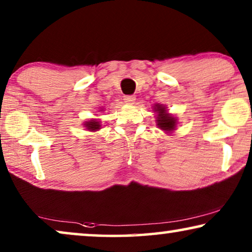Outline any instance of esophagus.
<instances>
[{
  "mask_svg": "<svg viewBox=\"0 0 252 252\" xmlns=\"http://www.w3.org/2000/svg\"><path fill=\"white\" fill-rule=\"evenodd\" d=\"M124 101H125L126 103H128V104H132V103H134V101H135V96L134 95L124 96Z\"/></svg>",
  "mask_w": 252,
  "mask_h": 252,
  "instance_id": "esophagus-1",
  "label": "esophagus"
}]
</instances>
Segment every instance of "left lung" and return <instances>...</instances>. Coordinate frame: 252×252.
<instances>
[{
  "label": "left lung",
  "instance_id": "1",
  "mask_svg": "<svg viewBox=\"0 0 252 252\" xmlns=\"http://www.w3.org/2000/svg\"><path fill=\"white\" fill-rule=\"evenodd\" d=\"M156 111H158V116H157V125L159 126V128L164 129V130H173L175 128V120L174 117H172L171 115L166 113V109L163 108L161 105H156L155 108Z\"/></svg>",
  "mask_w": 252,
  "mask_h": 252
}]
</instances>
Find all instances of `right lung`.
<instances>
[{
    "mask_svg": "<svg viewBox=\"0 0 252 252\" xmlns=\"http://www.w3.org/2000/svg\"><path fill=\"white\" fill-rule=\"evenodd\" d=\"M85 125L88 129H91V130H97V129H99V127H101L99 126V123L96 122V120H91V122H87Z\"/></svg>",
    "mask_w": 252,
    "mask_h": 252,
    "instance_id": "obj_1",
    "label": "right lung"
}]
</instances>
